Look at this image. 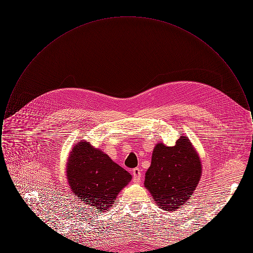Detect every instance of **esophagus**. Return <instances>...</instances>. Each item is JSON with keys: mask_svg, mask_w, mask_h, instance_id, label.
I'll use <instances>...</instances> for the list:
<instances>
[{"mask_svg": "<svg viewBox=\"0 0 253 253\" xmlns=\"http://www.w3.org/2000/svg\"><path fill=\"white\" fill-rule=\"evenodd\" d=\"M132 177L134 182H140L141 180V170L138 168L133 169H132Z\"/></svg>", "mask_w": 253, "mask_h": 253, "instance_id": "34e87169", "label": "esophagus"}]
</instances>
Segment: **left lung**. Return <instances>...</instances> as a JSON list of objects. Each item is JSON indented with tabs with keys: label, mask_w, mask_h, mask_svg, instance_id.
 <instances>
[{
	"label": "left lung",
	"mask_w": 253,
	"mask_h": 253,
	"mask_svg": "<svg viewBox=\"0 0 253 253\" xmlns=\"http://www.w3.org/2000/svg\"><path fill=\"white\" fill-rule=\"evenodd\" d=\"M202 175L198 153L188 136L181 135L172 147L162 142L154 148L145 188L163 211H173L190 199Z\"/></svg>",
	"instance_id": "obj_1"
}]
</instances>
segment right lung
<instances>
[{"mask_svg":"<svg viewBox=\"0 0 253 253\" xmlns=\"http://www.w3.org/2000/svg\"><path fill=\"white\" fill-rule=\"evenodd\" d=\"M66 178L73 194L83 204L104 212L114 206L132 175L104 152L84 140L75 144L69 154Z\"/></svg>","mask_w":253,"mask_h":253,"instance_id":"add662e5","label":"right lung"}]
</instances>
